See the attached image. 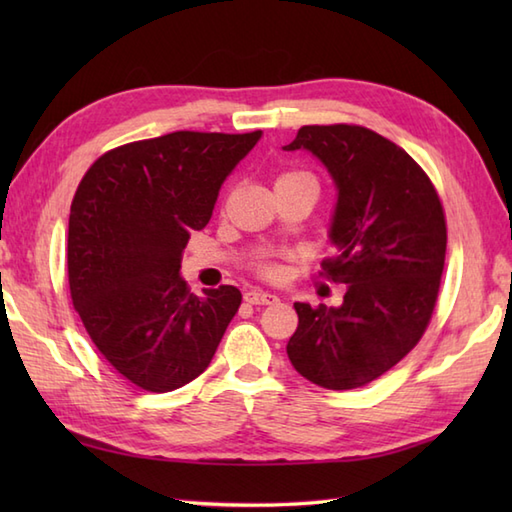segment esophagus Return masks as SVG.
Listing matches in <instances>:
<instances>
[{
	"label": "esophagus",
	"instance_id": "obj_1",
	"mask_svg": "<svg viewBox=\"0 0 512 512\" xmlns=\"http://www.w3.org/2000/svg\"><path fill=\"white\" fill-rule=\"evenodd\" d=\"M244 301L250 303V306H273L277 303V295L273 292H264V290H246L244 292Z\"/></svg>",
	"mask_w": 512,
	"mask_h": 512
}]
</instances>
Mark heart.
I'll return each instance as SVG.
<instances>
[{
    "instance_id": "1",
    "label": "heart",
    "mask_w": 512,
    "mask_h": 512,
    "mask_svg": "<svg viewBox=\"0 0 512 512\" xmlns=\"http://www.w3.org/2000/svg\"><path fill=\"white\" fill-rule=\"evenodd\" d=\"M290 178H310V176H308V173H301V171H290V173H284V176H281L279 180H290ZM255 270L266 279H273V277L279 275V266L270 257L259 259V262L255 264Z\"/></svg>"
}]
</instances>
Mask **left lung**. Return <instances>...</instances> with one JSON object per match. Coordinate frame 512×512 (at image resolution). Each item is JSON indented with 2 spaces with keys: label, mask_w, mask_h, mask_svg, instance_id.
Returning a JSON list of instances; mask_svg holds the SVG:
<instances>
[{
  "label": "left lung",
  "mask_w": 512,
  "mask_h": 512,
  "mask_svg": "<svg viewBox=\"0 0 512 512\" xmlns=\"http://www.w3.org/2000/svg\"><path fill=\"white\" fill-rule=\"evenodd\" d=\"M286 151L308 149L339 189L336 246L321 277L345 284L339 308L295 303L288 358L310 383H372L422 339L438 301L447 220L427 173L405 149L361 125H303Z\"/></svg>",
  "instance_id": "8db88e82"
}]
</instances>
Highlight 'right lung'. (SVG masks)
<instances>
[{
    "instance_id": "right-lung-1",
    "label": "right lung",
    "mask_w": 512,
    "mask_h": 512,
    "mask_svg": "<svg viewBox=\"0 0 512 512\" xmlns=\"http://www.w3.org/2000/svg\"><path fill=\"white\" fill-rule=\"evenodd\" d=\"M262 132H173L94 162L70 206L68 281L105 361L165 394L198 378L242 303L235 286L193 295L182 250L209 224L222 182Z\"/></svg>"
}]
</instances>
